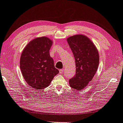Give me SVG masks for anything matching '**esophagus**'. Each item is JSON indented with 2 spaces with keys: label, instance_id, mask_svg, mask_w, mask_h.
<instances>
[{
  "label": "esophagus",
  "instance_id": "1",
  "mask_svg": "<svg viewBox=\"0 0 123 123\" xmlns=\"http://www.w3.org/2000/svg\"><path fill=\"white\" fill-rule=\"evenodd\" d=\"M63 70H64V69H60L59 70V73L61 74H62L63 73Z\"/></svg>",
  "mask_w": 123,
  "mask_h": 123
}]
</instances>
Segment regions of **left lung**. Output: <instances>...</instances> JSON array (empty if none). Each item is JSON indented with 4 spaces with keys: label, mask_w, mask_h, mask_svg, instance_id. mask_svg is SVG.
<instances>
[{
    "label": "left lung",
    "mask_w": 123,
    "mask_h": 123,
    "mask_svg": "<svg viewBox=\"0 0 123 123\" xmlns=\"http://www.w3.org/2000/svg\"><path fill=\"white\" fill-rule=\"evenodd\" d=\"M75 59L76 74L69 80L71 87L77 91L85 88L96 74L99 65L98 51L86 36L78 34L67 38Z\"/></svg>",
    "instance_id": "8db88e82"
}]
</instances>
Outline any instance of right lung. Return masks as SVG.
Returning a JSON list of instances; mask_svg holds the SVG:
<instances>
[{"instance_id": "right-lung-1", "label": "right lung", "mask_w": 123, "mask_h": 123, "mask_svg": "<svg viewBox=\"0 0 123 123\" xmlns=\"http://www.w3.org/2000/svg\"><path fill=\"white\" fill-rule=\"evenodd\" d=\"M52 44L49 38L37 37L30 41L21 54L20 67L22 76L27 84L35 89L48 87L59 73L49 54Z\"/></svg>"}]
</instances>
